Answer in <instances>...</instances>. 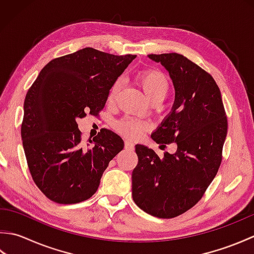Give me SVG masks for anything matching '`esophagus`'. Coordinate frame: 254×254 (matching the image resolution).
<instances>
[{
	"mask_svg": "<svg viewBox=\"0 0 254 254\" xmlns=\"http://www.w3.org/2000/svg\"><path fill=\"white\" fill-rule=\"evenodd\" d=\"M126 148L128 150H133L134 149V143L130 139H127L126 141Z\"/></svg>",
	"mask_w": 254,
	"mask_h": 254,
	"instance_id": "obj_1",
	"label": "esophagus"
}]
</instances>
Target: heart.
Masks as SVG:
<instances>
[{
  "label": "heart",
  "mask_w": 254,
  "mask_h": 254,
  "mask_svg": "<svg viewBox=\"0 0 254 254\" xmlns=\"http://www.w3.org/2000/svg\"><path fill=\"white\" fill-rule=\"evenodd\" d=\"M137 80L142 86L144 93L150 100H163L169 91V80L164 73L155 69H147L138 74ZM120 88V82H116L112 85L109 93V100H113ZM119 132L130 137H137L143 131L146 130L147 124L134 117H124L116 124Z\"/></svg>",
  "instance_id": "1"
}]
</instances>
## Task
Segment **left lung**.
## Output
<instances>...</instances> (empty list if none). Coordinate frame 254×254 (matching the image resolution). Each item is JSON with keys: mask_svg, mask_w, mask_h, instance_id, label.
<instances>
[{"mask_svg": "<svg viewBox=\"0 0 254 254\" xmlns=\"http://www.w3.org/2000/svg\"><path fill=\"white\" fill-rule=\"evenodd\" d=\"M148 58L168 71L176 91L171 111L152 138L157 144L176 143L177 152L159 158L152 148L135 145L132 197L152 216L172 218L193 207L216 176L228 124L212 75L178 53Z\"/></svg>", "mask_w": 254, "mask_h": 254, "instance_id": "left-lung-1", "label": "left lung"}]
</instances>
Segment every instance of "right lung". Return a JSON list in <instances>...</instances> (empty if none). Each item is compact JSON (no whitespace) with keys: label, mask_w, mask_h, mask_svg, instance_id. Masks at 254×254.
Instances as JSON below:
<instances>
[{"label":"right lung","mask_w":254,"mask_h":254,"mask_svg":"<svg viewBox=\"0 0 254 254\" xmlns=\"http://www.w3.org/2000/svg\"><path fill=\"white\" fill-rule=\"evenodd\" d=\"M135 58L84 48L53 59L27 91L23 146L34 182L51 201L75 204L93 196L123 149V139L108 128L84 147L77 120L104 109L112 85Z\"/></svg>","instance_id":"right-lung-1"}]
</instances>
